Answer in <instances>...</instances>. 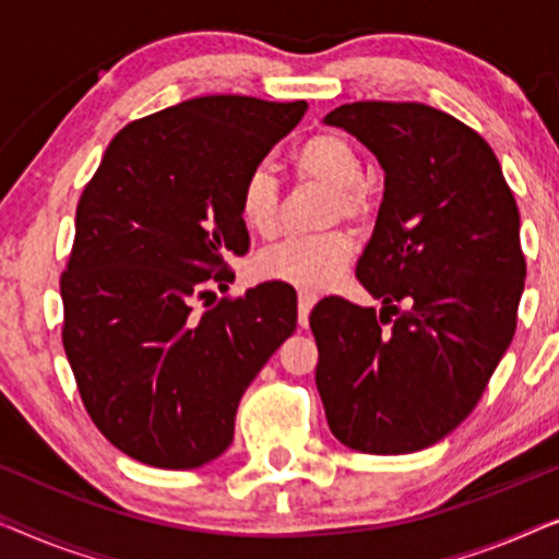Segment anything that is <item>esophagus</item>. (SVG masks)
<instances>
[{
  "label": "esophagus",
  "mask_w": 559,
  "mask_h": 559,
  "mask_svg": "<svg viewBox=\"0 0 559 559\" xmlns=\"http://www.w3.org/2000/svg\"><path fill=\"white\" fill-rule=\"evenodd\" d=\"M313 304H317V296L313 294H306V290L298 294V324L301 326H309V313L313 309Z\"/></svg>",
  "instance_id": "1"
}]
</instances>
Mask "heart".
Segmentation results:
<instances>
[{
    "instance_id": "obj_1",
    "label": "heart",
    "mask_w": 559,
    "mask_h": 559,
    "mask_svg": "<svg viewBox=\"0 0 559 559\" xmlns=\"http://www.w3.org/2000/svg\"><path fill=\"white\" fill-rule=\"evenodd\" d=\"M294 167L301 177L324 185L329 194V217L361 219L372 207L369 190L361 182V156L347 136L334 131L313 133L298 144ZM278 182L269 167H253L242 179L238 210L242 223L255 235H273L278 225ZM355 246L347 235L334 230L324 235L286 238L258 255L255 269L263 278L288 283L306 294L332 288L347 271Z\"/></svg>"
}]
</instances>
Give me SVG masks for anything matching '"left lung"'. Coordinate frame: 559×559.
<instances>
[{"mask_svg": "<svg viewBox=\"0 0 559 559\" xmlns=\"http://www.w3.org/2000/svg\"><path fill=\"white\" fill-rule=\"evenodd\" d=\"M324 123L384 171L357 261L380 313L329 296L309 319L326 423L361 453L423 451L468 418L512 344L526 276L514 194L491 146L430 106L361 100Z\"/></svg>", "mask_w": 559, "mask_h": 559, "instance_id": "left-lung-1", "label": "left lung"}]
</instances>
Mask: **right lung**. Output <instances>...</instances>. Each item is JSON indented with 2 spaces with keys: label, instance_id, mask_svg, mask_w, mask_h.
I'll use <instances>...</instances> for the list:
<instances>
[{
  "label": "right lung",
  "instance_id": "right-lung-1",
  "mask_svg": "<svg viewBox=\"0 0 559 559\" xmlns=\"http://www.w3.org/2000/svg\"><path fill=\"white\" fill-rule=\"evenodd\" d=\"M306 100L204 96L116 133L75 210L60 294L62 344L100 433L156 468L227 451L250 382L296 332V290L258 283L202 313L248 253L246 175L306 114ZM227 288V286H225Z\"/></svg>",
  "mask_w": 559,
  "mask_h": 559
}]
</instances>
